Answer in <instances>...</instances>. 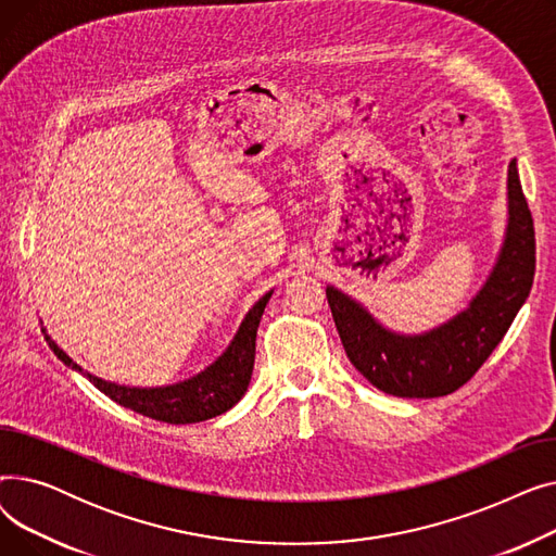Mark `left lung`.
Returning a JSON list of instances; mask_svg holds the SVG:
<instances>
[{
    "label": "left lung",
    "instance_id": "1",
    "mask_svg": "<svg viewBox=\"0 0 556 556\" xmlns=\"http://www.w3.org/2000/svg\"><path fill=\"white\" fill-rule=\"evenodd\" d=\"M509 218L498 261L471 300L451 323L421 336L383 329L352 298L327 288L346 358L386 394L403 399H434L459 390L484 365L528 300L536 270V239L532 212L525 200L516 160L507 173Z\"/></svg>",
    "mask_w": 556,
    "mask_h": 556
}]
</instances>
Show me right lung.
<instances>
[{"instance_id":"1","label":"right lung","mask_w":556,"mask_h":556,"mask_svg":"<svg viewBox=\"0 0 556 556\" xmlns=\"http://www.w3.org/2000/svg\"><path fill=\"white\" fill-rule=\"evenodd\" d=\"M270 295L273 293H266L250 308L243 325L239 327L237 336H233L231 344L227 346V352L212 367L189 378V381L146 390V388H126V386L108 383L92 374H85V376L90 378L94 388H99L112 401H116L124 407H130V410L143 417H151L155 421L178 426V424H198L204 419L218 417L227 413L229 407L237 405L250 386L252 367H254L256 329ZM45 338L53 349V354L67 367L83 371L47 333Z\"/></svg>"}]
</instances>
